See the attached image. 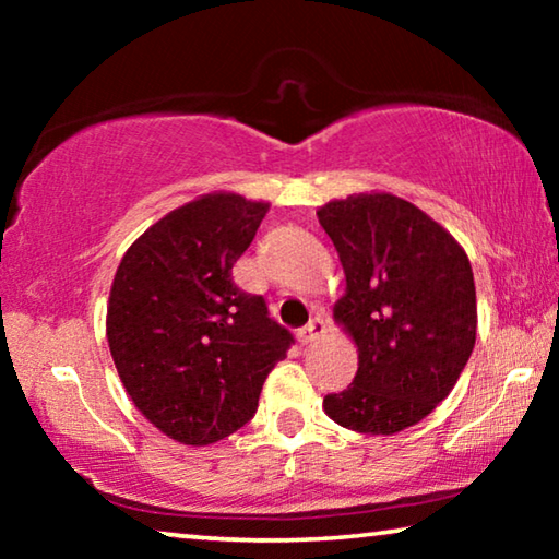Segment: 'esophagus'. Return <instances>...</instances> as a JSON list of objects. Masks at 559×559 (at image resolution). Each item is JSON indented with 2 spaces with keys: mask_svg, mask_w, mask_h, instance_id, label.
<instances>
[{
  "mask_svg": "<svg viewBox=\"0 0 559 559\" xmlns=\"http://www.w3.org/2000/svg\"><path fill=\"white\" fill-rule=\"evenodd\" d=\"M323 335H325V323H323V318H320V316H313L306 325L296 330V337H298L300 345L313 343V340L323 337Z\"/></svg>",
  "mask_w": 559,
  "mask_h": 559,
  "instance_id": "1",
  "label": "esophagus"
}]
</instances>
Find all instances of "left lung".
Here are the masks:
<instances>
[{"mask_svg":"<svg viewBox=\"0 0 559 559\" xmlns=\"http://www.w3.org/2000/svg\"><path fill=\"white\" fill-rule=\"evenodd\" d=\"M345 271L335 323L357 374L323 400L335 424L390 437L419 424L459 382L476 345V283L466 251L427 212L390 192L318 210Z\"/></svg>","mask_w":559,"mask_h":559,"instance_id":"left-lung-1","label":"left lung"}]
</instances>
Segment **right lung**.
<instances>
[{"label":"right lung","instance_id":"obj_1","mask_svg":"<svg viewBox=\"0 0 559 559\" xmlns=\"http://www.w3.org/2000/svg\"><path fill=\"white\" fill-rule=\"evenodd\" d=\"M269 202L212 192L132 241L108 298L106 337L122 386L165 437L206 447L257 414L293 335L231 278Z\"/></svg>","mask_w":559,"mask_h":559}]
</instances>
